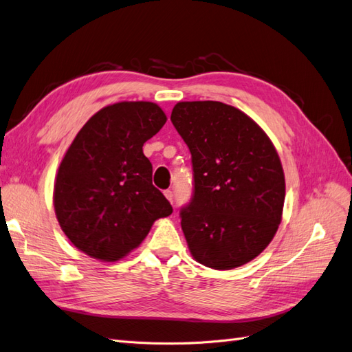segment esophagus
Returning <instances> with one entry per match:
<instances>
[{"mask_svg": "<svg viewBox=\"0 0 352 352\" xmlns=\"http://www.w3.org/2000/svg\"><path fill=\"white\" fill-rule=\"evenodd\" d=\"M164 195H166V198L173 204V192H172V190H168V189L164 190Z\"/></svg>", "mask_w": 352, "mask_h": 352, "instance_id": "obj_1", "label": "esophagus"}]
</instances>
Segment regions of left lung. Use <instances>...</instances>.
I'll return each mask as SVG.
<instances>
[{
  "mask_svg": "<svg viewBox=\"0 0 352 352\" xmlns=\"http://www.w3.org/2000/svg\"><path fill=\"white\" fill-rule=\"evenodd\" d=\"M170 120L192 155L194 195L180 210L190 254L216 270L250 263L282 220L285 175L270 138L219 101L177 102Z\"/></svg>",
  "mask_w": 352,
  "mask_h": 352,
  "instance_id": "left-lung-1",
  "label": "left lung"
}]
</instances>
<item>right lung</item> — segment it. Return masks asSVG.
<instances>
[{
	"label": "right lung",
	"instance_id": "obj_1",
	"mask_svg": "<svg viewBox=\"0 0 352 352\" xmlns=\"http://www.w3.org/2000/svg\"><path fill=\"white\" fill-rule=\"evenodd\" d=\"M164 111L150 101H122L95 113L63 157L54 210L70 242L102 261L123 258L172 206L153 185L142 146L162 129Z\"/></svg>",
	"mask_w": 352,
	"mask_h": 352
}]
</instances>
